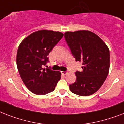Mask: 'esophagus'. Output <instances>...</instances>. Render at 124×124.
Instances as JSON below:
<instances>
[{
    "label": "esophagus",
    "instance_id": "34e87169",
    "mask_svg": "<svg viewBox=\"0 0 124 124\" xmlns=\"http://www.w3.org/2000/svg\"><path fill=\"white\" fill-rule=\"evenodd\" d=\"M61 73H62V74H64V75H65L66 74H67V71H62Z\"/></svg>",
    "mask_w": 124,
    "mask_h": 124
}]
</instances>
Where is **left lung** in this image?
I'll return each mask as SVG.
<instances>
[{
  "mask_svg": "<svg viewBox=\"0 0 124 124\" xmlns=\"http://www.w3.org/2000/svg\"><path fill=\"white\" fill-rule=\"evenodd\" d=\"M64 37L76 61L82 62V72L76 71V81L69 85L72 93L81 96L93 94L107 78L110 65L109 50L97 35L83 30L66 32Z\"/></svg>",
  "mask_w": 124,
  "mask_h": 124,
  "instance_id": "8db88e82",
  "label": "left lung"
}]
</instances>
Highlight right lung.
<instances>
[{
	"label": "right lung",
	"mask_w": 124,
	"mask_h": 124,
	"mask_svg": "<svg viewBox=\"0 0 124 124\" xmlns=\"http://www.w3.org/2000/svg\"><path fill=\"white\" fill-rule=\"evenodd\" d=\"M64 36L60 32L40 30L21 42L18 48L16 65L22 81L36 95H45L55 90L61 72L43 68L48 56Z\"/></svg>",
	"instance_id": "1"
}]
</instances>
